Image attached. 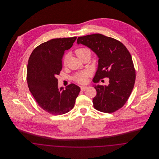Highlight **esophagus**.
<instances>
[{"label":"esophagus","mask_w":159,"mask_h":159,"mask_svg":"<svg viewBox=\"0 0 159 159\" xmlns=\"http://www.w3.org/2000/svg\"><path fill=\"white\" fill-rule=\"evenodd\" d=\"M88 89V87L86 86H81V90L82 91H86Z\"/></svg>","instance_id":"1"}]
</instances>
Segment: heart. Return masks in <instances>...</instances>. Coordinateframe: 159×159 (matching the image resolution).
I'll return each instance as SVG.
<instances>
[{"instance_id":"b5f03b06","label":"heart","mask_w":159,"mask_h":159,"mask_svg":"<svg viewBox=\"0 0 159 159\" xmlns=\"http://www.w3.org/2000/svg\"><path fill=\"white\" fill-rule=\"evenodd\" d=\"M75 52L76 55L80 59L83 55H84L86 53H90V50L87 48H77ZM67 62V57L66 56L64 59V64L66 65ZM90 76V73L88 71H83L81 72L77 73L74 76H73V80L81 84H86L88 81V78Z\"/></svg>"}]
</instances>
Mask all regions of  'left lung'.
I'll return each mask as SVG.
<instances>
[{
	"mask_svg": "<svg viewBox=\"0 0 159 159\" xmlns=\"http://www.w3.org/2000/svg\"><path fill=\"white\" fill-rule=\"evenodd\" d=\"M78 44L87 46L98 56V66L93 82L109 78V85H97L93 107L103 113H112L121 108L134 89L136 74L130 53L120 42L100 34L80 37Z\"/></svg>",
	"mask_w": 159,
	"mask_h": 159,
	"instance_id": "obj_1",
	"label": "left lung"
}]
</instances>
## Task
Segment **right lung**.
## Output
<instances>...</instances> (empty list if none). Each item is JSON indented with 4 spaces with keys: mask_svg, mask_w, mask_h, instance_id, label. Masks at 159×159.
Masks as SVG:
<instances>
[{
    "mask_svg": "<svg viewBox=\"0 0 159 159\" xmlns=\"http://www.w3.org/2000/svg\"><path fill=\"white\" fill-rule=\"evenodd\" d=\"M76 37L54 39L37 46L31 53L27 64V81L29 91L39 106L53 115L69 112L74 107L80 88L70 84L58 88L57 75L62 70V59Z\"/></svg>",
    "mask_w": 159,
    "mask_h": 159,
    "instance_id": "1",
    "label": "right lung"
}]
</instances>
